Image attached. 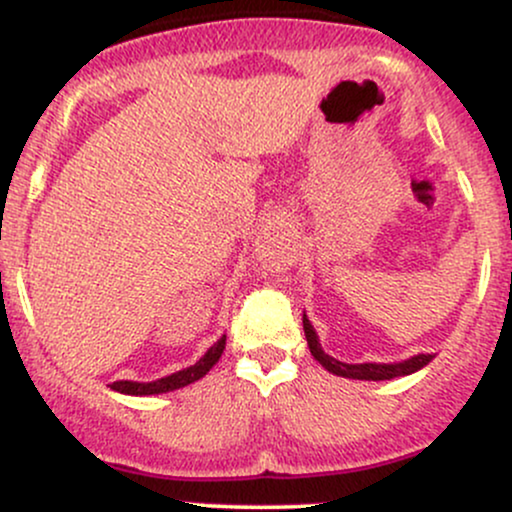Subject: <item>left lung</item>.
Instances as JSON below:
<instances>
[{
	"label": "left lung",
	"instance_id": "8db88e82",
	"mask_svg": "<svg viewBox=\"0 0 512 512\" xmlns=\"http://www.w3.org/2000/svg\"><path fill=\"white\" fill-rule=\"evenodd\" d=\"M303 330H305V339H308V349H310V354L315 356V361L320 363L325 370H330V373L342 375V378L392 380V378H399V375L416 373V370H421L433 361V354H416V356L407 358V361H399V363H344V361H339V358H334L322 351L315 327L310 325L308 315L305 313H303Z\"/></svg>",
	"mask_w": 512,
	"mask_h": 512
}]
</instances>
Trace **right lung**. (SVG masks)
Segmentation results:
<instances>
[{"label":"right lung","instance_id":"add662e5","mask_svg":"<svg viewBox=\"0 0 512 512\" xmlns=\"http://www.w3.org/2000/svg\"><path fill=\"white\" fill-rule=\"evenodd\" d=\"M223 349H226V334L216 342L214 346H209L207 354H204L195 366L190 368H182L178 373H170L166 378H158V380H151V383H134V380H117L110 387H113L115 392H122V395H134V397H146V395H163V392H173V390H180V387H187L190 383H197L199 378H204V375L209 373L211 368L216 366V361H219Z\"/></svg>","mask_w":512,"mask_h":512}]
</instances>
